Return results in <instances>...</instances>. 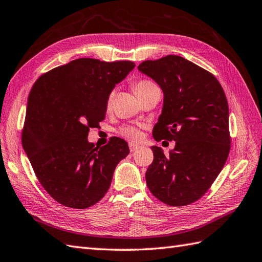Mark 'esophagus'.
<instances>
[{
    "mask_svg": "<svg viewBox=\"0 0 262 262\" xmlns=\"http://www.w3.org/2000/svg\"><path fill=\"white\" fill-rule=\"evenodd\" d=\"M138 147H140V146L136 145V144H133V143H130V144H129V149H130V152H135Z\"/></svg>",
    "mask_w": 262,
    "mask_h": 262,
    "instance_id": "1",
    "label": "esophagus"
}]
</instances>
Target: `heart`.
<instances>
[{"mask_svg": "<svg viewBox=\"0 0 262 262\" xmlns=\"http://www.w3.org/2000/svg\"><path fill=\"white\" fill-rule=\"evenodd\" d=\"M153 86H157V85H155L151 81H147V80L137 81L133 84V89H134V92L136 93V96H138V94L143 93L144 91H146ZM110 100H111V97L109 98V102ZM119 133L121 136H124L125 138H127V140H129L132 142H136L141 138V132L138 130L136 127H133V126L122 127L119 130Z\"/></svg>", "mask_w": 262, "mask_h": 262, "instance_id": "heart-1", "label": "heart"}]
</instances>
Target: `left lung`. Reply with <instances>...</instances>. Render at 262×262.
<instances>
[{
	"mask_svg": "<svg viewBox=\"0 0 262 262\" xmlns=\"http://www.w3.org/2000/svg\"><path fill=\"white\" fill-rule=\"evenodd\" d=\"M138 71L163 91L153 137L176 142L168 155L151 147L147 187L166 205H189L204 196L229 157V104L223 88L209 72L177 55L145 60Z\"/></svg>",
	"mask_w": 262,
	"mask_h": 262,
	"instance_id": "1",
	"label": "left lung"
}]
</instances>
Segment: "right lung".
I'll use <instances>...</instances> for the list:
<instances>
[{
	"label": "right lung",
	"instance_id": "add662e5",
	"mask_svg": "<svg viewBox=\"0 0 262 262\" xmlns=\"http://www.w3.org/2000/svg\"><path fill=\"white\" fill-rule=\"evenodd\" d=\"M134 68L129 60L79 58L47 72L31 89L22 146L41 186L66 207L97 204L129 154L119 137L96 147L88 135L104 119L111 91Z\"/></svg>",
	"mask_w": 262,
	"mask_h": 262
}]
</instances>
